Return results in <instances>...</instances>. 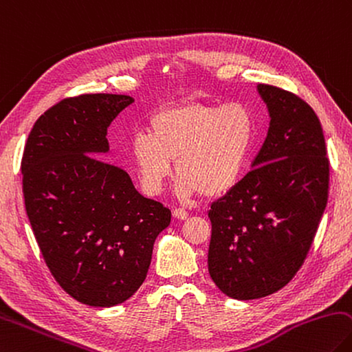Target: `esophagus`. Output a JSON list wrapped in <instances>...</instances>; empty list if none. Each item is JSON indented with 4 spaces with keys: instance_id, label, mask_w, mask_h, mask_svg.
<instances>
[{
    "instance_id": "34e87169",
    "label": "esophagus",
    "mask_w": 352,
    "mask_h": 352,
    "mask_svg": "<svg viewBox=\"0 0 352 352\" xmlns=\"http://www.w3.org/2000/svg\"><path fill=\"white\" fill-rule=\"evenodd\" d=\"M174 217H175V219H178V220H186L188 217H189V214H188L186 209L177 208V209H174Z\"/></svg>"
}]
</instances>
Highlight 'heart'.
<instances>
[{
    "instance_id": "b5f03b06",
    "label": "heart",
    "mask_w": 352,
    "mask_h": 352,
    "mask_svg": "<svg viewBox=\"0 0 352 352\" xmlns=\"http://www.w3.org/2000/svg\"><path fill=\"white\" fill-rule=\"evenodd\" d=\"M257 135V117L248 104L184 101L152 115L149 132L132 138L131 157L146 194L162 192L175 162L178 195L214 198L237 186Z\"/></svg>"
}]
</instances>
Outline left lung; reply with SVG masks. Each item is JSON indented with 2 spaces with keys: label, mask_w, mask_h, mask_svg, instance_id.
<instances>
[{
  "label": "left lung",
  "mask_w": 352,
  "mask_h": 352,
  "mask_svg": "<svg viewBox=\"0 0 352 352\" xmlns=\"http://www.w3.org/2000/svg\"><path fill=\"white\" fill-rule=\"evenodd\" d=\"M271 123L252 169L210 204L208 266L228 297L282 289L305 263L329 194V158L312 107L298 95L258 85Z\"/></svg>",
  "instance_id": "8db88e82"
}]
</instances>
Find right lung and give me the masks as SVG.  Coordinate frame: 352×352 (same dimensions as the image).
Returning a JSON list of instances; mask_svg holds the SVG:
<instances>
[{
	"instance_id": "obj_1",
	"label": "right lung",
	"mask_w": 352,
	"mask_h": 352,
	"mask_svg": "<svg viewBox=\"0 0 352 352\" xmlns=\"http://www.w3.org/2000/svg\"><path fill=\"white\" fill-rule=\"evenodd\" d=\"M129 95L67 97L35 121L21 158L32 231L50 274L78 302L109 308L148 274L170 210L137 192L129 174L95 157L109 151L107 127Z\"/></svg>"
}]
</instances>
